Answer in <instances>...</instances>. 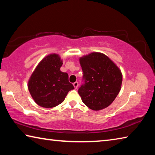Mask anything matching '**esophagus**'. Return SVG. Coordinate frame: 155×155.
<instances>
[{"label": "esophagus", "mask_w": 155, "mask_h": 155, "mask_svg": "<svg viewBox=\"0 0 155 155\" xmlns=\"http://www.w3.org/2000/svg\"><path fill=\"white\" fill-rule=\"evenodd\" d=\"M73 85H74V87L75 89H77L78 87V82H74V83H73Z\"/></svg>", "instance_id": "1"}]
</instances>
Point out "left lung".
Returning a JSON list of instances; mask_svg holds the SVG:
<instances>
[{"label":"left lung","instance_id":"left-lung-1","mask_svg":"<svg viewBox=\"0 0 155 155\" xmlns=\"http://www.w3.org/2000/svg\"><path fill=\"white\" fill-rule=\"evenodd\" d=\"M84 84L78 92L83 103L94 111L109 107L119 94L122 74L119 68L101 52H91L79 59Z\"/></svg>","mask_w":155,"mask_h":155}]
</instances>
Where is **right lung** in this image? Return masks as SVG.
I'll use <instances>...</instances> for the list:
<instances>
[{"instance_id":"add662e5","label":"right lung","mask_w":155,"mask_h":155,"mask_svg":"<svg viewBox=\"0 0 155 155\" xmlns=\"http://www.w3.org/2000/svg\"><path fill=\"white\" fill-rule=\"evenodd\" d=\"M63 61L59 54H51L41 60L28 82V91L40 107L52 108L63 103L69 91L74 87L68 74L60 70Z\"/></svg>"}]
</instances>
